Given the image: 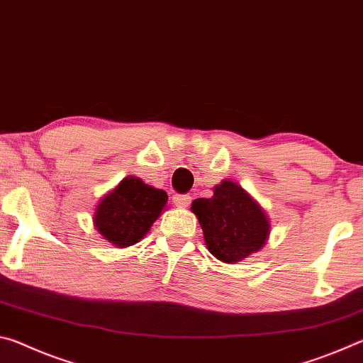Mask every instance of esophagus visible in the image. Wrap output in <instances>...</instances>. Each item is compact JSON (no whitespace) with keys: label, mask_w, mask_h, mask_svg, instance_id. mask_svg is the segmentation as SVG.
<instances>
[{"label":"esophagus","mask_w":363,"mask_h":363,"mask_svg":"<svg viewBox=\"0 0 363 363\" xmlns=\"http://www.w3.org/2000/svg\"><path fill=\"white\" fill-rule=\"evenodd\" d=\"M173 201L177 208H187L190 205V201H192V196L184 195V194H176L173 196Z\"/></svg>","instance_id":"obj_1"}]
</instances>
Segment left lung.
<instances>
[{
	"label": "left lung",
	"instance_id": "1",
	"mask_svg": "<svg viewBox=\"0 0 363 363\" xmlns=\"http://www.w3.org/2000/svg\"><path fill=\"white\" fill-rule=\"evenodd\" d=\"M211 199L192 201L210 253L223 262H238L266 245L269 219L259 203L237 182L224 179Z\"/></svg>",
	"mask_w": 363,
	"mask_h": 363
}]
</instances>
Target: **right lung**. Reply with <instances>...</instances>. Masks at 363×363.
Segmentation results:
<instances>
[{
	"label": "right lung",
	"mask_w": 363,
	"mask_h": 363,
	"mask_svg": "<svg viewBox=\"0 0 363 363\" xmlns=\"http://www.w3.org/2000/svg\"><path fill=\"white\" fill-rule=\"evenodd\" d=\"M168 195L143 179L128 176L99 201L94 227L115 247L126 248L143 240L167 208Z\"/></svg>",
	"instance_id": "right-lung-1"
}]
</instances>
